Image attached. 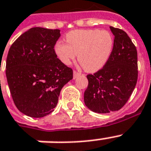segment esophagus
<instances>
[{"mask_svg":"<svg viewBox=\"0 0 151 151\" xmlns=\"http://www.w3.org/2000/svg\"><path fill=\"white\" fill-rule=\"evenodd\" d=\"M79 75H81L80 73H78V72H77V71H73V78H77Z\"/></svg>","mask_w":151,"mask_h":151,"instance_id":"esophagus-1","label":"esophagus"}]
</instances>
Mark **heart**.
Listing matches in <instances>:
<instances>
[{"label": "heart", "mask_w": 151, "mask_h": 151, "mask_svg": "<svg viewBox=\"0 0 151 151\" xmlns=\"http://www.w3.org/2000/svg\"><path fill=\"white\" fill-rule=\"evenodd\" d=\"M66 43L58 41L55 53L65 65H70L78 55V62L87 72L102 69L111 56L114 37L108 30L77 29L66 35Z\"/></svg>", "instance_id": "b5f03b06"}]
</instances>
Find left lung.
Masks as SVG:
<instances>
[{"label":"left lung","instance_id":"8db88e82","mask_svg":"<svg viewBox=\"0 0 151 151\" xmlns=\"http://www.w3.org/2000/svg\"><path fill=\"white\" fill-rule=\"evenodd\" d=\"M114 35V49L106 65L94 74L87 75L88 85L84 93L85 106L98 114L119 110L136 87L137 51L128 34L110 27Z\"/></svg>","mask_w":151,"mask_h":151}]
</instances>
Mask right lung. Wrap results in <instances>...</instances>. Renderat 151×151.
Returning <instances> with one entry per match:
<instances>
[{"label": "right lung", "instance_id": "right-lung-1", "mask_svg": "<svg viewBox=\"0 0 151 151\" xmlns=\"http://www.w3.org/2000/svg\"><path fill=\"white\" fill-rule=\"evenodd\" d=\"M59 29L33 27L20 35L8 51L6 78L20 112L43 117L56 106L60 91L73 79V70L55 53Z\"/></svg>", "mask_w": 151, "mask_h": 151}]
</instances>
